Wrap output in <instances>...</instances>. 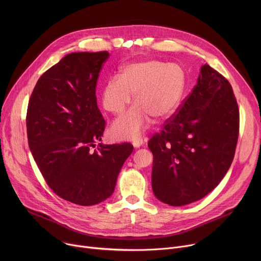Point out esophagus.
<instances>
[{
  "mask_svg": "<svg viewBox=\"0 0 261 261\" xmlns=\"http://www.w3.org/2000/svg\"><path fill=\"white\" fill-rule=\"evenodd\" d=\"M143 143H144V142H143V139H141V138H140V139H138V140H135V141H133V142H132L133 146H134V147H136V148H139V147H141V146L143 145Z\"/></svg>",
  "mask_w": 261,
  "mask_h": 261,
  "instance_id": "obj_1",
  "label": "esophagus"
}]
</instances>
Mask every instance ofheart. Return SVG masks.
<instances>
[{"label": "heart", "instance_id": "heart-1", "mask_svg": "<svg viewBox=\"0 0 261 261\" xmlns=\"http://www.w3.org/2000/svg\"><path fill=\"white\" fill-rule=\"evenodd\" d=\"M185 80L184 70L175 63L149 60L126 65L120 78H110L102 89V106L115 115L125 111L135 95L136 105L113 122L112 134L119 140H135L151 117L172 114L182 99Z\"/></svg>", "mask_w": 261, "mask_h": 261}]
</instances>
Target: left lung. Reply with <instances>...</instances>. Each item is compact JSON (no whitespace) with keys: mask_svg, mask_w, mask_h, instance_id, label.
I'll return each mask as SVG.
<instances>
[{"mask_svg":"<svg viewBox=\"0 0 261 261\" xmlns=\"http://www.w3.org/2000/svg\"><path fill=\"white\" fill-rule=\"evenodd\" d=\"M238 135L239 109L231 86L205 64L193 91L148 142L155 197L182 206L208 195L230 167Z\"/></svg>","mask_w":261,"mask_h":261,"instance_id":"obj_1","label":"left lung"}]
</instances>
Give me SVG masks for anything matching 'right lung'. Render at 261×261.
I'll return each instance as SVG.
<instances>
[{
  "instance_id": "obj_1",
  "label": "right lung",
  "mask_w": 261,
  "mask_h": 261,
  "mask_svg": "<svg viewBox=\"0 0 261 261\" xmlns=\"http://www.w3.org/2000/svg\"><path fill=\"white\" fill-rule=\"evenodd\" d=\"M108 58L107 50L66 55L39 78L27 107V139L39 170L55 194L82 206L113 194L133 151L130 143L96 147L106 127L96 85Z\"/></svg>"
}]
</instances>
